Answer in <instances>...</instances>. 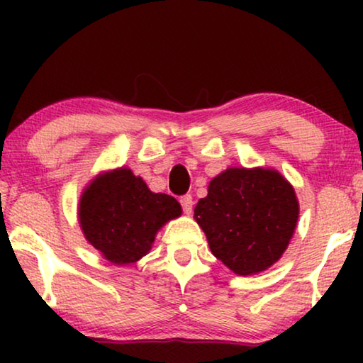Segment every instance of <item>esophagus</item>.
<instances>
[{
	"instance_id": "34e87169",
	"label": "esophagus",
	"mask_w": 363,
	"mask_h": 363,
	"mask_svg": "<svg viewBox=\"0 0 363 363\" xmlns=\"http://www.w3.org/2000/svg\"><path fill=\"white\" fill-rule=\"evenodd\" d=\"M180 205L183 208V211H185L186 215H190L191 208H193V198H191V195H183L180 198Z\"/></svg>"
}]
</instances>
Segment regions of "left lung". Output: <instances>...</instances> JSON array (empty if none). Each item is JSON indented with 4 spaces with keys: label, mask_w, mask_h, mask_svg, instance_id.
<instances>
[{
    "label": "left lung",
    "mask_w": 363,
    "mask_h": 363,
    "mask_svg": "<svg viewBox=\"0 0 363 363\" xmlns=\"http://www.w3.org/2000/svg\"><path fill=\"white\" fill-rule=\"evenodd\" d=\"M297 218L294 188L271 168H228L195 208L211 252L240 276L257 274L279 259Z\"/></svg>",
    "instance_id": "1"
}]
</instances>
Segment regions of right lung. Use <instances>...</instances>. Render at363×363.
Here are the masks:
<instances>
[{
	"instance_id": "obj_1",
	"label": "right lung",
	"mask_w": 363,
	"mask_h": 363,
	"mask_svg": "<svg viewBox=\"0 0 363 363\" xmlns=\"http://www.w3.org/2000/svg\"><path fill=\"white\" fill-rule=\"evenodd\" d=\"M180 215L175 198L150 191L140 177L123 167L94 178L79 201L86 240L118 266L145 256L157 231Z\"/></svg>"
}]
</instances>
